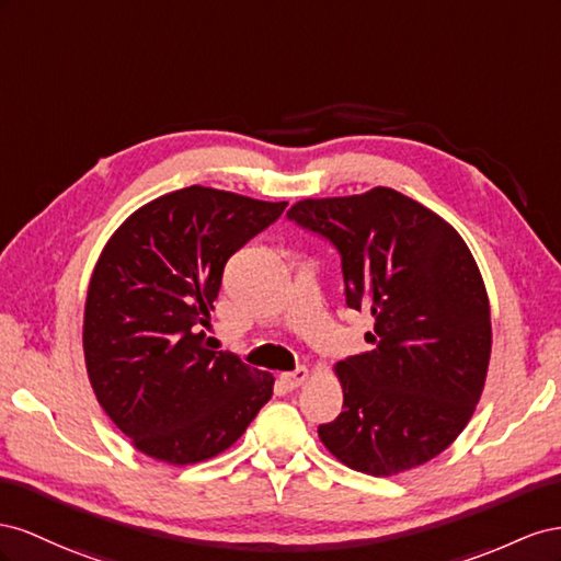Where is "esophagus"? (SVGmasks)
<instances>
[{
  "instance_id": "esophagus-1",
  "label": "esophagus",
  "mask_w": 561,
  "mask_h": 561,
  "mask_svg": "<svg viewBox=\"0 0 561 561\" xmlns=\"http://www.w3.org/2000/svg\"><path fill=\"white\" fill-rule=\"evenodd\" d=\"M308 369L306 366H300V369H296V371H289V374H282L279 376V382H282V388L284 390H296V388H300L302 382L308 380Z\"/></svg>"
}]
</instances>
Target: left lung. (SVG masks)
<instances>
[{"mask_svg": "<svg viewBox=\"0 0 561 561\" xmlns=\"http://www.w3.org/2000/svg\"><path fill=\"white\" fill-rule=\"evenodd\" d=\"M286 216L339 249L347 308L374 317V350L333 366L343 411L319 439L374 477L423 466L466 430L486 382L491 308L468 244L392 187L300 199Z\"/></svg>", "mask_w": 561, "mask_h": 561, "instance_id": "obj_1", "label": "left lung"}]
</instances>
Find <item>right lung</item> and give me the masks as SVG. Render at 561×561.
Segmentation results:
<instances>
[{"label":"right lung","instance_id":"1","mask_svg":"<svg viewBox=\"0 0 561 561\" xmlns=\"http://www.w3.org/2000/svg\"><path fill=\"white\" fill-rule=\"evenodd\" d=\"M286 202L190 185L140 206L107 239L84 306L91 388L140 454L209 460L244 435L275 378L206 343L222 267Z\"/></svg>","mask_w":561,"mask_h":561}]
</instances>
